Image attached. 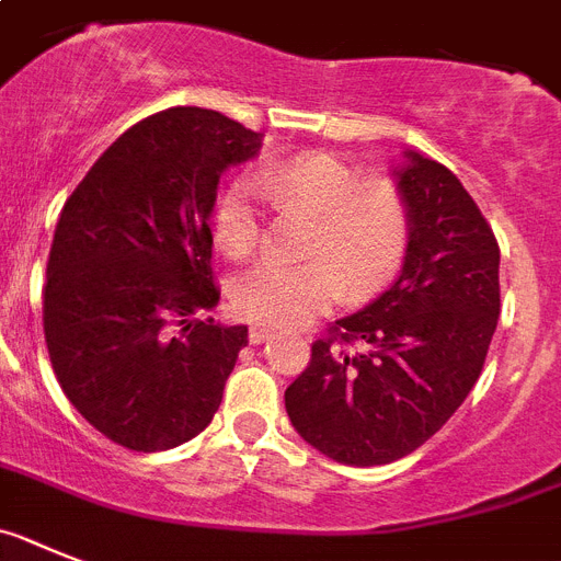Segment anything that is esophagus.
Wrapping results in <instances>:
<instances>
[{"mask_svg":"<svg viewBox=\"0 0 561 561\" xmlns=\"http://www.w3.org/2000/svg\"><path fill=\"white\" fill-rule=\"evenodd\" d=\"M271 335H274V330H271V328H260V324L248 330V341H251V344H262V341H267V339H271Z\"/></svg>","mask_w":561,"mask_h":561,"instance_id":"1","label":"esophagus"}]
</instances>
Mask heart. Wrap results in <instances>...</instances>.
I'll list each match as a JSON object with an SVG mask.
<instances>
[{"instance_id":"heart-1","label":"heart","mask_w":561,"mask_h":561,"mask_svg":"<svg viewBox=\"0 0 561 561\" xmlns=\"http://www.w3.org/2000/svg\"><path fill=\"white\" fill-rule=\"evenodd\" d=\"M265 194L276 208L313 214L301 253L305 262L265 260L228 285L237 316L267 328H296L341 299L375 294L398 274L409 240L412 208L387 174L355 178V169L328 152H299L233 180L214 211V242L226 256H245L260 242Z\"/></svg>"}]
</instances>
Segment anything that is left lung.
<instances>
[{
	"instance_id": "left-lung-1",
	"label": "left lung",
	"mask_w": 561,
	"mask_h": 561,
	"mask_svg": "<svg viewBox=\"0 0 561 561\" xmlns=\"http://www.w3.org/2000/svg\"><path fill=\"white\" fill-rule=\"evenodd\" d=\"M398 186L412 240L398 279L313 341L285 389L290 423L321 455L383 466L412 455L483 373L500 316V245L460 180L407 152Z\"/></svg>"
}]
</instances>
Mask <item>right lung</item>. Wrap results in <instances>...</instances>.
Returning <instances> with one entry per match:
<instances>
[{
    "label": "right lung",
    "mask_w": 561,
    "mask_h": 561,
    "mask_svg": "<svg viewBox=\"0 0 561 561\" xmlns=\"http://www.w3.org/2000/svg\"><path fill=\"white\" fill-rule=\"evenodd\" d=\"M262 135L203 106L129 126L67 197L45 282L53 373L124 449L192 440L220 409L248 328L194 319L220 301L208 214Z\"/></svg>",
    "instance_id": "add662e5"
}]
</instances>
